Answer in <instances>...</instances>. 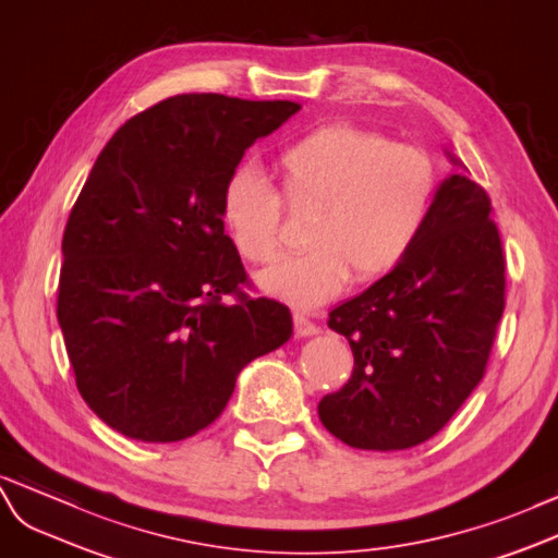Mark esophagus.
Segmentation results:
<instances>
[{"label": "esophagus", "instance_id": "esophagus-1", "mask_svg": "<svg viewBox=\"0 0 558 558\" xmlns=\"http://www.w3.org/2000/svg\"><path fill=\"white\" fill-rule=\"evenodd\" d=\"M318 332H320V327L316 323H311L304 313H294V335L296 337H313Z\"/></svg>", "mask_w": 558, "mask_h": 558}]
</instances>
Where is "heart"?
Listing matches in <instances>:
<instances>
[{
    "instance_id": "1",
    "label": "heart",
    "mask_w": 558,
    "mask_h": 558,
    "mask_svg": "<svg viewBox=\"0 0 558 558\" xmlns=\"http://www.w3.org/2000/svg\"><path fill=\"white\" fill-rule=\"evenodd\" d=\"M282 197L316 209L308 252L256 276L259 288L296 308H318L347 284L377 282L401 268L432 221L438 174L422 148L355 124H325L278 155ZM221 221L242 259L266 264L282 245V199L252 165L221 189Z\"/></svg>"
}]
</instances>
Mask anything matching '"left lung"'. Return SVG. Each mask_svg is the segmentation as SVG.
<instances>
[{"label":"left lung","mask_w":558,"mask_h":558,"mask_svg":"<svg viewBox=\"0 0 558 558\" xmlns=\"http://www.w3.org/2000/svg\"><path fill=\"white\" fill-rule=\"evenodd\" d=\"M490 211L488 193L454 171L408 262L330 313L327 325L349 339L353 375L318 415L347 446H420L478 387L505 311V252Z\"/></svg>","instance_id":"obj_1"}]
</instances>
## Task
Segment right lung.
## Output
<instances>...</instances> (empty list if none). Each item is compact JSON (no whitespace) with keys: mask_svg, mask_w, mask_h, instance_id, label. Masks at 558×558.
Wrapping results in <instances>:
<instances>
[{"mask_svg":"<svg viewBox=\"0 0 558 558\" xmlns=\"http://www.w3.org/2000/svg\"><path fill=\"white\" fill-rule=\"evenodd\" d=\"M299 108L171 96L96 157L65 223L56 316L82 398L122 436L203 432L240 369L292 337L288 306L240 290L247 274L219 199L252 143Z\"/></svg>","mask_w":558,"mask_h":558,"instance_id":"right-lung-1","label":"right lung"}]
</instances>
